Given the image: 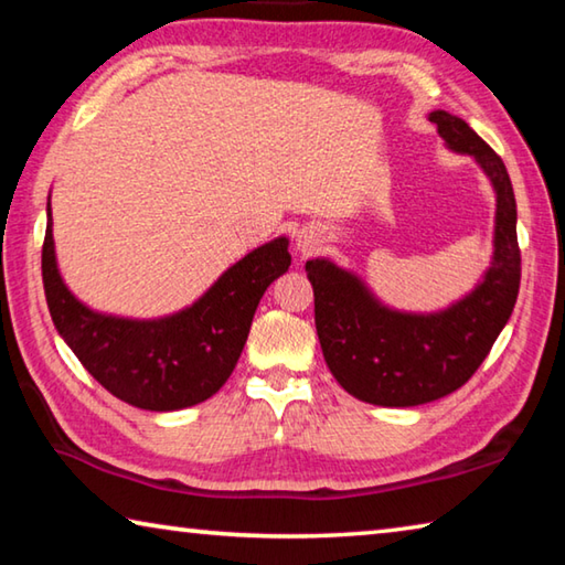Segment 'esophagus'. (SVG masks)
<instances>
[{"mask_svg": "<svg viewBox=\"0 0 565 565\" xmlns=\"http://www.w3.org/2000/svg\"><path fill=\"white\" fill-rule=\"evenodd\" d=\"M296 246H299V252H301L303 256H309L311 252H317L319 238H317V234L311 232V228H301L299 236H296Z\"/></svg>", "mask_w": 565, "mask_h": 565, "instance_id": "esophagus-1", "label": "esophagus"}]
</instances>
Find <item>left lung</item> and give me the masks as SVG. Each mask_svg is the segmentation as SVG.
Returning <instances> with one entry per match:
<instances>
[{"mask_svg":"<svg viewBox=\"0 0 565 565\" xmlns=\"http://www.w3.org/2000/svg\"><path fill=\"white\" fill-rule=\"evenodd\" d=\"M446 145L476 157L495 189L493 266L476 291L431 317L388 311L363 284L331 262H306L313 321L333 379L366 404L418 406L454 394L489 356L521 284L515 196L501 157L446 111H431Z\"/></svg>","mask_w":565,"mask_h":565,"instance_id":"8db88e82","label":"left lung"}]
</instances>
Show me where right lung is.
Returning a JSON list of instances; mask_svg holds the SVG:
<instances>
[{
    "label": "right lung",
    "mask_w": 565,
    "mask_h": 565,
    "mask_svg": "<svg viewBox=\"0 0 565 565\" xmlns=\"http://www.w3.org/2000/svg\"><path fill=\"white\" fill-rule=\"evenodd\" d=\"M286 246V238H274L254 248L177 317L129 321L89 311L62 284L50 214L42 244L46 306L60 337L111 396L147 411L186 408L232 376L266 286L289 269Z\"/></svg>",
    "instance_id": "add662e5"
}]
</instances>
